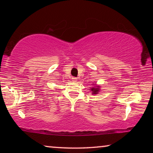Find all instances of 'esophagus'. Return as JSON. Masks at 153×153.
<instances>
[{"label": "esophagus", "mask_w": 153, "mask_h": 153, "mask_svg": "<svg viewBox=\"0 0 153 153\" xmlns=\"http://www.w3.org/2000/svg\"><path fill=\"white\" fill-rule=\"evenodd\" d=\"M77 78L76 77H72V81H73L74 82H77Z\"/></svg>", "instance_id": "34e87169"}]
</instances>
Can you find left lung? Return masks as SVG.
<instances>
[{"instance_id":"obj_1","label":"left lung","mask_w":153,"mask_h":153,"mask_svg":"<svg viewBox=\"0 0 153 153\" xmlns=\"http://www.w3.org/2000/svg\"><path fill=\"white\" fill-rule=\"evenodd\" d=\"M91 90H92L93 94H97L98 90H99V89L98 88H96V87H93Z\"/></svg>"}]
</instances>
